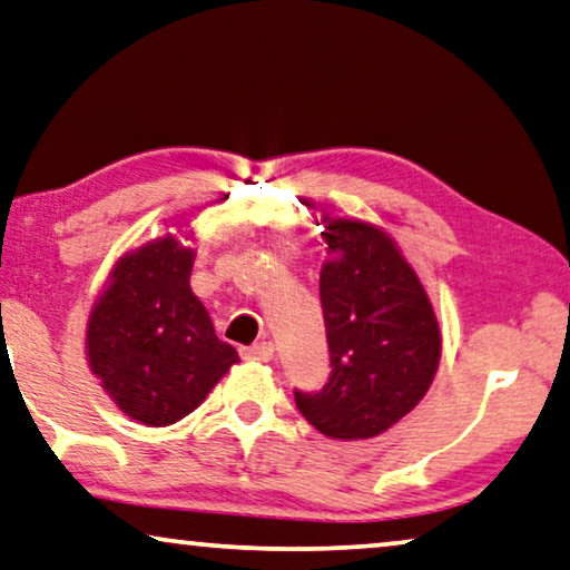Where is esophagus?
Listing matches in <instances>:
<instances>
[{"mask_svg": "<svg viewBox=\"0 0 570 570\" xmlns=\"http://www.w3.org/2000/svg\"><path fill=\"white\" fill-rule=\"evenodd\" d=\"M244 357L246 360H254V362H269L272 357H275V344H272V342H257V344L246 346Z\"/></svg>", "mask_w": 570, "mask_h": 570, "instance_id": "1", "label": "esophagus"}]
</instances>
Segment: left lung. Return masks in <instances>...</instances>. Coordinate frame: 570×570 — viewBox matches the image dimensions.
Returning a JSON list of instances; mask_svg holds the SVG:
<instances>
[{"mask_svg":"<svg viewBox=\"0 0 570 570\" xmlns=\"http://www.w3.org/2000/svg\"><path fill=\"white\" fill-rule=\"evenodd\" d=\"M321 267L332 375L324 391H295L308 424L332 440H370L424 399L442 357L432 301L399 244L367 220L324 216Z\"/></svg>","mask_w":570,"mask_h":570,"instance_id":"left-lung-1","label":"left lung"}]
</instances>
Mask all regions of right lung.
<instances>
[{
	"mask_svg": "<svg viewBox=\"0 0 570 570\" xmlns=\"http://www.w3.org/2000/svg\"><path fill=\"white\" fill-rule=\"evenodd\" d=\"M193 262L195 249L175 234L146 242L115 262L89 311V370L138 424L193 414L238 362L189 287Z\"/></svg>",
	"mask_w": 570,
	"mask_h": 570,
	"instance_id": "obj_1",
	"label": "right lung"
}]
</instances>
